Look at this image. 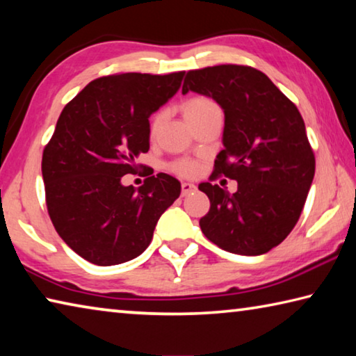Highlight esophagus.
Returning a JSON list of instances; mask_svg holds the SVG:
<instances>
[{
  "label": "esophagus",
  "instance_id": "obj_1",
  "mask_svg": "<svg viewBox=\"0 0 356 356\" xmlns=\"http://www.w3.org/2000/svg\"><path fill=\"white\" fill-rule=\"evenodd\" d=\"M180 188H182V196H186V195H190L191 191L196 190V185L191 184V182H182Z\"/></svg>",
  "mask_w": 356,
  "mask_h": 356
}]
</instances>
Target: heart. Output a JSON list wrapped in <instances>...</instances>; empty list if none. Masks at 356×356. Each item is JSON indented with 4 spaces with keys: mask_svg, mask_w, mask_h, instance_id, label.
I'll list each match as a JSON object with an SVG mask.
<instances>
[{
    "mask_svg": "<svg viewBox=\"0 0 356 356\" xmlns=\"http://www.w3.org/2000/svg\"><path fill=\"white\" fill-rule=\"evenodd\" d=\"M212 108H216V104L212 99L204 97V95H195V97H190L188 100H185L184 114H185L186 120H188V119H193L196 116H201L202 113L212 110ZM163 120H165V111H156L154 114L152 119H150V122H149V135L150 136L156 135V131H159L160 125L163 124ZM170 170L172 172H176L177 176L191 177L196 174V165L188 160H176L170 165Z\"/></svg>",
    "mask_w": 356,
    "mask_h": 356,
    "instance_id": "b5f03b06",
    "label": "heart"
}]
</instances>
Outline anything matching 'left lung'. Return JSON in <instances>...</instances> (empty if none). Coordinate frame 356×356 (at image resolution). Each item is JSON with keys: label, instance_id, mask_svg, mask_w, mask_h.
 <instances>
[{"label": "left lung", "instance_id": "obj_1", "mask_svg": "<svg viewBox=\"0 0 356 356\" xmlns=\"http://www.w3.org/2000/svg\"><path fill=\"white\" fill-rule=\"evenodd\" d=\"M195 91L225 110V149L216 155L201 231L221 250L259 256L278 246L297 225L316 172V156L298 108L270 78L250 65L188 70L182 92ZM220 175L238 180L229 193Z\"/></svg>", "mask_w": 356, "mask_h": 356}]
</instances>
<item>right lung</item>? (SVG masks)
Wrapping results in <instances>:
<instances>
[{"instance_id":"right-lung-1","label":"right lung","mask_w":356,"mask_h":356,"mask_svg":"<svg viewBox=\"0 0 356 356\" xmlns=\"http://www.w3.org/2000/svg\"><path fill=\"white\" fill-rule=\"evenodd\" d=\"M184 72L114 74L95 78L72 99L42 154L50 220L88 262L116 265L147 248L161 213L177 200V179L152 172L140 188L135 174L149 150V118L180 88Z\"/></svg>"}]
</instances>
